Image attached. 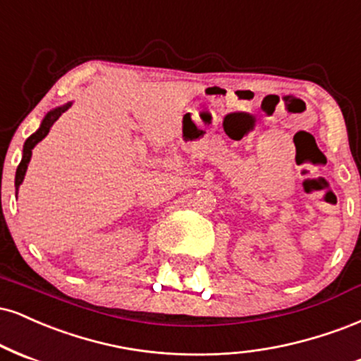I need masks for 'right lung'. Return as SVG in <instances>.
<instances>
[{"label":"right lung","mask_w":361,"mask_h":361,"mask_svg":"<svg viewBox=\"0 0 361 361\" xmlns=\"http://www.w3.org/2000/svg\"><path fill=\"white\" fill-rule=\"evenodd\" d=\"M71 104H72V103H67V104H63V106H59V108H55V109H52V111L47 113V116L44 118V121H42L40 128H38V130L35 131V133L30 135V137L27 138V142H25V145H23V157H21V162H20V165H18V169H16V176H15L16 194H18L20 184H21V182H23V179H25V172H27L28 162H30V159H32V150H33V147H35L37 143L40 142V140H44V138L47 137V133H49L50 128H52L54 123L59 120V116H61V114H62L63 111H67V109L71 108Z\"/></svg>","instance_id":"1"}]
</instances>
